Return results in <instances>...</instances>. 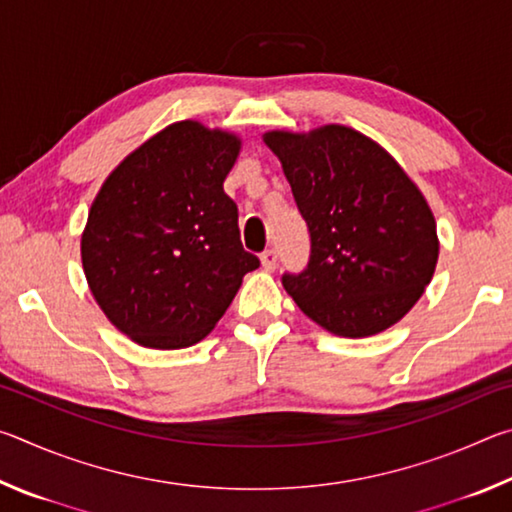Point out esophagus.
<instances>
[{
	"label": "esophagus",
	"mask_w": 512,
	"mask_h": 512,
	"mask_svg": "<svg viewBox=\"0 0 512 512\" xmlns=\"http://www.w3.org/2000/svg\"><path fill=\"white\" fill-rule=\"evenodd\" d=\"M262 266L266 268V271H275L277 253H275L273 248H268V250H264V253H262Z\"/></svg>",
	"instance_id": "obj_1"
}]
</instances>
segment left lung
<instances>
[{"label":"left lung","mask_w":512,"mask_h":512,"mask_svg":"<svg viewBox=\"0 0 512 512\" xmlns=\"http://www.w3.org/2000/svg\"><path fill=\"white\" fill-rule=\"evenodd\" d=\"M264 142L282 162L311 239L307 266L282 275L289 296L339 336L361 339L395 325L438 262L436 221L420 189L348 126L273 131Z\"/></svg>","instance_id":"obj_1"}]
</instances>
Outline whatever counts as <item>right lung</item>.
I'll list each match as a JSON object with an SVG mask.
<instances>
[{
	"label": "right lung",
	"mask_w": 512,
	"mask_h": 512,
	"mask_svg": "<svg viewBox=\"0 0 512 512\" xmlns=\"http://www.w3.org/2000/svg\"><path fill=\"white\" fill-rule=\"evenodd\" d=\"M239 149L237 135L178 121L128 155L94 198L83 271L110 323L144 348L205 339L259 266L223 192Z\"/></svg>",
	"instance_id": "right-lung-1"
}]
</instances>
